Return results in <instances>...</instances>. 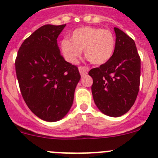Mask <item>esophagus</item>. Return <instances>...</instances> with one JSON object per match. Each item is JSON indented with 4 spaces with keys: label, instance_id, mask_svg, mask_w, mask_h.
<instances>
[{
    "label": "esophagus",
    "instance_id": "obj_1",
    "mask_svg": "<svg viewBox=\"0 0 158 158\" xmlns=\"http://www.w3.org/2000/svg\"><path fill=\"white\" fill-rule=\"evenodd\" d=\"M79 72H80L81 77H84L85 75H86L88 73V69L85 66H80L79 67Z\"/></svg>",
    "mask_w": 158,
    "mask_h": 158
}]
</instances>
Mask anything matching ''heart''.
<instances>
[{
	"instance_id": "1",
	"label": "heart",
	"mask_w": 158,
	"mask_h": 158,
	"mask_svg": "<svg viewBox=\"0 0 158 158\" xmlns=\"http://www.w3.org/2000/svg\"><path fill=\"white\" fill-rule=\"evenodd\" d=\"M115 39L111 31L94 27H82L73 31L70 40H62L60 50L65 61L75 64L82 50L93 63L101 65L112 57Z\"/></svg>"
}]
</instances>
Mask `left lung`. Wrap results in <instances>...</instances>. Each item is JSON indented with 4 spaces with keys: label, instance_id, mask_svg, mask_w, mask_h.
<instances>
[{
    "label": "left lung",
    "instance_id": "8db88e82",
    "mask_svg": "<svg viewBox=\"0 0 158 158\" xmlns=\"http://www.w3.org/2000/svg\"><path fill=\"white\" fill-rule=\"evenodd\" d=\"M115 48L112 57L89 72L93 80L92 93L98 109L118 117L135 104L139 90L141 59L135 43L120 29L114 27Z\"/></svg>",
    "mask_w": 158,
    "mask_h": 158
}]
</instances>
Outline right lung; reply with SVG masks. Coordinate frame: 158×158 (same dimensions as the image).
I'll list each match as a JSON object with an SVG mask.
<instances>
[{
  "label": "right lung",
  "mask_w": 158,
  "mask_h": 158,
  "mask_svg": "<svg viewBox=\"0 0 158 158\" xmlns=\"http://www.w3.org/2000/svg\"><path fill=\"white\" fill-rule=\"evenodd\" d=\"M65 27L47 24L37 29L22 43L15 62L25 103L47 122L60 120L69 112L81 79L77 67L60 54L57 39Z\"/></svg>",
  "instance_id": "right-lung-1"
}]
</instances>
